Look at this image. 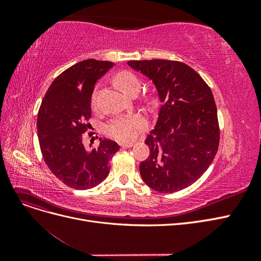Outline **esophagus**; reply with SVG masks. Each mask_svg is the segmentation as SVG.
Listing matches in <instances>:
<instances>
[{
    "label": "esophagus",
    "mask_w": 261,
    "mask_h": 261,
    "mask_svg": "<svg viewBox=\"0 0 261 261\" xmlns=\"http://www.w3.org/2000/svg\"><path fill=\"white\" fill-rule=\"evenodd\" d=\"M121 145V147L122 148H130V147H133V143H122V144H120Z\"/></svg>",
    "instance_id": "obj_1"
}]
</instances>
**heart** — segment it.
Masks as SVG:
<instances>
[{"label":"heart","mask_w":261,"mask_h":261,"mask_svg":"<svg viewBox=\"0 0 261 261\" xmlns=\"http://www.w3.org/2000/svg\"><path fill=\"white\" fill-rule=\"evenodd\" d=\"M116 84L121 87V89L132 96L133 93L138 92L140 89L139 78L129 70H123L115 76ZM91 107H97V94L93 93L91 97ZM147 126V121L143 115L139 114H127L121 115L110 121L106 127V132L110 137L127 143L135 139L140 130H143Z\"/></svg>","instance_id":"heart-1"}]
</instances>
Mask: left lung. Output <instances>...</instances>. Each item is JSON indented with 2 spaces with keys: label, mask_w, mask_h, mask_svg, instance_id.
Wrapping results in <instances>:
<instances>
[{
  "label": "left lung",
  "mask_w": 261,
  "mask_h": 261,
  "mask_svg": "<svg viewBox=\"0 0 261 261\" xmlns=\"http://www.w3.org/2000/svg\"><path fill=\"white\" fill-rule=\"evenodd\" d=\"M154 83L162 102L145 143L150 153L139 164L145 183L159 193L194 184L212 163L220 143L215 99L201 76L183 62L128 61Z\"/></svg>",
  "instance_id": "8db88e82"
}]
</instances>
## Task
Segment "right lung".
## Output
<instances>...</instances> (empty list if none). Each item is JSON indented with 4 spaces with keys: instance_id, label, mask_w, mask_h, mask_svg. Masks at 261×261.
<instances>
[{
    "instance_id": "add662e5",
    "label": "right lung",
    "mask_w": 261,
    "mask_h": 261,
    "mask_svg": "<svg viewBox=\"0 0 261 261\" xmlns=\"http://www.w3.org/2000/svg\"><path fill=\"white\" fill-rule=\"evenodd\" d=\"M113 65L89 59L68 67L53 81L38 112L39 145L45 164L62 183L78 191L103 181L109 161L120 149L107 138H100L99 146L90 150L83 143L84 133L91 126L94 85Z\"/></svg>"
}]
</instances>
